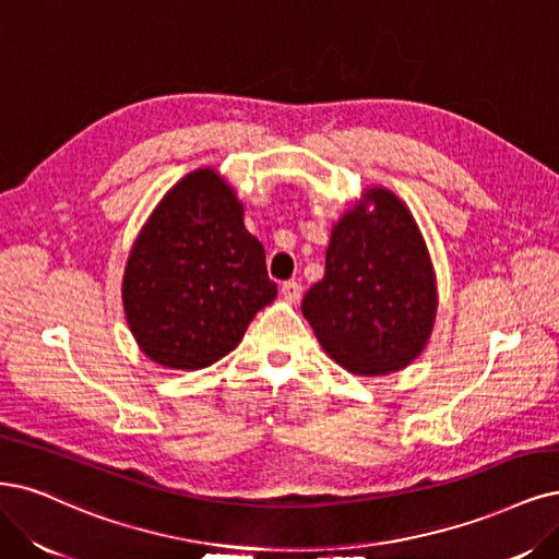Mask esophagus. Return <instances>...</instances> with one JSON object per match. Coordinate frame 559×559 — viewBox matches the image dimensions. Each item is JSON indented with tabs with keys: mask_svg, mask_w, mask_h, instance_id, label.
Returning <instances> with one entry per match:
<instances>
[{
	"mask_svg": "<svg viewBox=\"0 0 559 559\" xmlns=\"http://www.w3.org/2000/svg\"><path fill=\"white\" fill-rule=\"evenodd\" d=\"M280 292H282L284 300H288V302H298V300H300V296H302V284H300V282H296V280H292V282H284Z\"/></svg>",
	"mask_w": 559,
	"mask_h": 559,
	"instance_id": "esophagus-1",
	"label": "esophagus"
}]
</instances>
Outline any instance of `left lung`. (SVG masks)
I'll list each match as a JSON object with an SVG mask.
<instances>
[{
	"instance_id": "left-lung-1",
	"label": "left lung",
	"mask_w": 559,
	"mask_h": 559,
	"mask_svg": "<svg viewBox=\"0 0 559 559\" xmlns=\"http://www.w3.org/2000/svg\"><path fill=\"white\" fill-rule=\"evenodd\" d=\"M302 314L325 354L360 377L397 372L423 352L437 282L418 224L393 191L368 189L333 226L325 275L305 294Z\"/></svg>"
}]
</instances>
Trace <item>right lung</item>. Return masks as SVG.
<instances>
[{
    "label": "right lung",
    "mask_w": 559,
    "mask_h": 559,
    "mask_svg": "<svg viewBox=\"0 0 559 559\" xmlns=\"http://www.w3.org/2000/svg\"><path fill=\"white\" fill-rule=\"evenodd\" d=\"M234 187L213 168L185 176L131 247L122 302L141 352L170 370H201L234 352L277 296L265 249L245 228Z\"/></svg>",
    "instance_id": "obj_1"
}]
</instances>
